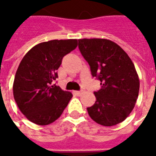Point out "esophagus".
<instances>
[{"mask_svg": "<svg viewBox=\"0 0 156 156\" xmlns=\"http://www.w3.org/2000/svg\"><path fill=\"white\" fill-rule=\"evenodd\" d=\"M74 94L77 95V96H80V95L83 94V92L82 91H74Z\"/></svg>", "mask_w": 156, "mask_h": 156, "instance_id": "esophagus-1", "label": "esophagus"}]
</instances>
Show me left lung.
<instances>
[{
  "label": "left lung",
  "instance_id": "1",
  "mask_svg": "<svg viewBox=\"0 0 156 156\" xmlns=\"http://www.w3.org/2000/svg\"><path fill=\"white\" fill-rule=\"evenodd\" d=\"M78 48L100 80L95 104L87 108L90 118L104 126L119 124L129 115L140 91V79L130 58L114 41L105 38L78 39Z\"/></svg>",
  "mask_w": 156,
  "mask_h": 156
}]
</instances>
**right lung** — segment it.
Masks as SVG:
<instances>
[{
	"label": "right lung",
	"instance_id": "1",
	"mask_svg": "<svg viewBox=\"0 0 156 156\" xmlns=\"http://www.w3.org/2000/svg\"><path fill=\"white\" fill-rule=\"evenodd\" d=\"M78 46L77 39L51 40L31 48L16 73L13 95L20 111L32 123L48 125L61 116L72 93L52 84L65 55Z\"/></svg>",
	"mask_w": 156,
	"mask_h": 156
}]
</instances>
